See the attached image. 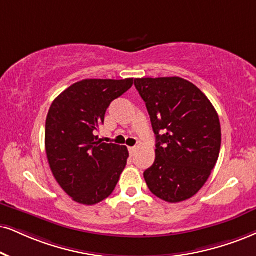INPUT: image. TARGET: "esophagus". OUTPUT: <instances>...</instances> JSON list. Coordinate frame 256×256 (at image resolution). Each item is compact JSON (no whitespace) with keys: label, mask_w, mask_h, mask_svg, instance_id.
Returning <instances> with one entry per match:
<instances>
[{"label":"esophagus","mask_w":256,"mask_h":256,"mask_svg":"<svg viewBox=\"0 0 256 256\" xmlns=\"http://www.w3.org/2000/svg\"><path fill=\"white\" fill-rule=\"evenodd\" d=\"M129 153H130V156H134L135 152H136V147H129Z\"/></svg>","instance_id":"34e87169"}]
</instances>
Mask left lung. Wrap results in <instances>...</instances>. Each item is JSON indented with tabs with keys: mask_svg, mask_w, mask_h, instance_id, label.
I'll return each instance as SVG.
<instances>
[{
	"mask_svg": "<svg viewBox=\"0 0 256 256\" xmlns=\"http://www.w3.org/2000/svg\"><path fill=\"white\" fill-rule=\"evenodd\" d=\"M156 136V160L144 173L160 200L179 203L203 188L220 150L217 112L205 94L179 77L136 78Z\"/></svg>",
	"mask_w": 256,
	"mask_h": 256,
	"instance_id": "left-lung-1",
	"label": "left lung"
}]
</instances>
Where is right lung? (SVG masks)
I'll return each instance as SVG.
<instances>
[{
    "label": "right lung",
    "instance_id": "add662e5",
    "mask_svg": "<svg viewBox=\"0 0 256 256\" xmlns=\"http://www.w3.org/2000/svg\"><path fill=\"white\" fill-rule=\"evenodd\" d=\"M133 85V78L84 80L53 100L46 118L45 147L60 188L74 202L94 205L108 198L129 156L126 146L96 135L106 109Z\"/></svg>",
    "mask_w": 256,
    "mask_h": 256
}]
</instances>
